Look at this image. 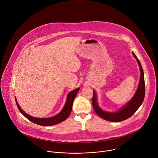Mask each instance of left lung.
Returning a JSON list of instances; mask_svg holds the SVG:
<instances>
[{"label":"left lung","instance_id":"left-lung-1","mask_svg":"<svg viewBox=\"0 0 158 158\" xmlns=\"http://www.w3.org/2000/svg\"><path fill=\"white\" fill-rule=\"evenodd\" d=\"M133 56L136 59L140 68L141 76L138 87L132 98L116 112H106L103 110L98 105L97 101V94L95 91H93V106L96 114L101 118L110 122H120L126 120L132 116L135 112L142 104L145 96V84L144 72L141 64L135 54L132 52Z\"/></svg>","mask_w":158,"mask_h":158}]
</instances>
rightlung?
Returning a JSON list of instances; mask_svg holds the SVG:
<instances>
[{"label": "right lung", "mask_w": 158, "mask_h": 158, "mask_svg": "<svg viewBox=\"0 0 158 158\" xmlns=\"http://www.w3.org/2000/svg\"><path fill=\"white\" fill-rule=\"evenodd\" d=\"M79 91V88H77L71 91L69 93H68V94H67L66 102L65 103L64 107L61 110V111L57 115L51 118H38L32 117L27 114L20 108V107L19 106L17 102L16 98H15V102L19 110L27 119L38 125L44 126H53V125L59 124L60 123H62V121H65L67 118L69 117V116L71 114V112L72 110L74 99L76 98Z\"/></svg>", "instance_id": "obj_1"}]
</instances>
